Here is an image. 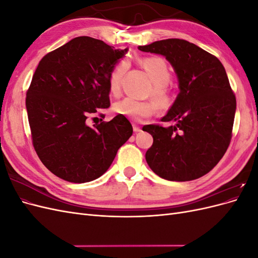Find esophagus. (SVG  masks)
Returning <instances> with one entry per match:
<instances>
[{
  "mask_svg": "<svg viewBox=\"0 0 258 258\" xmlns=\"http://www.w3.org/2000/svg\"><path fill=\"white\" fill-rule=\"evenodd\" d=\"M134 131L136 132V134H137V132H140V131H141V127L137 126V124H134Z\"/></svg>",
  "mask_w": 258,
  "mask_h": 258,
  "instance_id": "34e87169",
  "label": "esophagus"
}]
</instances>
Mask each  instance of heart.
I'll return each mask as SVG.
<instances>
[{
  "instance_id": "b5f03b06",
  "label": "heart",
  "mask_w": 258,
  "mask_h": 258,
  "mask_svg": "<svg viewBox=\"0 0 258 258\" xmlns=\"http://www.w3.org/2000/svg\"><path fill=\"white\" fill-rule=\"evenodd\" d=\"M137 64L143 69V71L150 77L152 88L147 92V96L155 101H137L131 98H124L119 102L114 104V112L120 116L139 121L143 118H148L160 110H167L172 104V95L168 87L171 81V71L168 62L162 57L148 56L138 57ZM127 66L121 62L111 72L108 77V89L112 95H117L120 89L121 79L126 71Z\"/></svg>"
}]
</instances>
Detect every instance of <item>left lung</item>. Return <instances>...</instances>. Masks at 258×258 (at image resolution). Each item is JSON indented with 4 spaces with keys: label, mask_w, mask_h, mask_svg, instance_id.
I'll list each match as a JSON object with an SVG mask.
<instances>
[{
    "label": "left lung",
    "mask_w": 258,
    "mask_h": 258,
    "mask_svg": "<svg viewBox=\"0 0 258 258\" xmlns=\"http://www.w3.org/2000/svg\"><path fill=\"white\" fill-rule=\"evenodd\" d=\"M140 50L165 56L178 79L179 93L161 121L172 126L146 124L153 145L147 165L168 181L185 182L210 172L229 146L236 97L222 62L197 45L168 38Z\"/></svg>",
    "instance_id": "8db88e82"
}]
</instances>
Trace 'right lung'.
<instances>
[{
  "instance_id": "1",
  "label": "right lung",
  "mask_w": 258,
  "mask_h": 258,
  "mask_svg": "<svg viewBox=\"0 0 258 258\" xmlns=\"http://www.w3.org/2000/svg\"><path fill=\"white\" fill-rule=\"evenodd\" d=\"M127 51L79 36L45 54L35 70L26 98L32 143L44 166L64 181L100 177L132 136L120 115L86 123L98 108L110 106L108 77Z\"/></svg>"
}]
</instances>
